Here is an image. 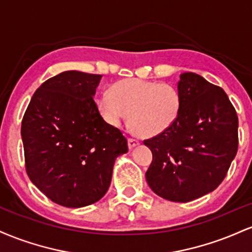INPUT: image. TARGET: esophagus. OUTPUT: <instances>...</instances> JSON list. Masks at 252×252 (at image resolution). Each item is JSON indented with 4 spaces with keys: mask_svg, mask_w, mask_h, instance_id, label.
Returning <instances> with one entry per match:
<instances>
[{
    "mask_svg": "<svg viewBox=\"0 0 252 252\" xmlns=\"http://www.w3.org/2000/svg\"><path fill=\"white\" fill-rule=\"evenodd\" d=\"M138 144H140V142H138V140H136V138H131V137L128 138V146L130 149H132L134 147L138 146Z\"/></svg>",
    "mask_w": 252,
    "mask_h": 252,
    "instance_id": "34e87169",
    "label": "esophagus"
}]
</instances>
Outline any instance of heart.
Instances as JSON below:
<instances>
[{"instance_id":"b5f03b06","label":"heart","mask_w":252,"mask_h":252,"mask_svg":"<svg viewBox=\"0 0 252 252\" xmlns=\"http://www.w3.org/2000/svg\"><path fill=\"white\" fill-rule=\"evenodd\" d=\"M98 109L109 124H129L137 135L154 137L174 126L181 112L182 98L170 84L126 78L98 98Z\"/></svg>"}]
</instances>
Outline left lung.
I'll return each instance as SVG.
<instances>
[{
    "mask_svg": "<svg viewBox=\"0 0 252 252\" xmlns=\"http://www.w3.org/2000/svg\"><path fill=\"white\" fill-rule=\"evenodd\" d=\"M180 116L167 131L144 140L153 153L146 173L155 194L187 202L215 190L238 149V117L227 94L199 74L180 76Z\"/></svg>",
    "mask_w": 252,
    "mask_h": 252,
    "instance_id": "obj_1",
    "label": "left lung"
}]
</instances>
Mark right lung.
I'll return each instance as SVG.
<instances>
[{
    "label": "right lung",
    "mask_w": 252,
    "mask_h": 252,
    "mask_svg": "<svg viewBox=\"0 0 252 252\" xmlns=\"http://www.w3.org/2000/svg\"><path fill=\"white\" fill-rule=\"evenodd\" d=\"M100 74L66 71L36 90L21 124L26 172L56 204L77 209L108 192L117 156L128 152L94 96Z\"/></svg>",
    "instance_id": "add662e5"
}]
</instances>
